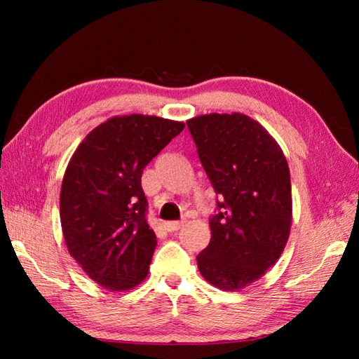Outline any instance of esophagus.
<instances>
[{
	"mask_svg": "<svg viewBox=\"0 0 359 359\" xmlns=\"http://www.w3.org/2000/svg\"><path fill=\"white\" fill-rule=\"evenodd\" d=\"M182 222H165L163 224V228L166 231H170V233H174V231H177V230H180L182 228Z\"/></svg>",
	"mask_w": 359,
	"mask_h": 359,
	"instance_id": "esophagus-1",
	"label": "esophagus"
}]
</instances>
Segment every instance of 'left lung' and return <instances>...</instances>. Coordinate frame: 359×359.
Here are the masks:
<instances>
[{
    "instance_id": "1",
    "label": "left lung",
    "mask_w": 359,
    "mask_h": 359,
    "mask_svg": "<svg viewBox=\"0 0 359 359\" xmlns=\"http://www.w3.org/2000/svg\"><path fill=\"white\" fill-rule=\"evenodd\" d=\"M197 154L224 203L197 256L205 280L238 292L261 279L284 251L293 220L287 158L269 131L242 112L187 120Z\"/></svg>"
}]
</instances>
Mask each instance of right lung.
I'll return each mask as SVG.
<instances>
[{
    "mask_svg": "<svg viewBox=\"0 0 359 359\" xmlns=\"http://www.w3.org/2000/svg\"><path fill=\"white\" fill-rule=\"evenodd\" d=\"M184 121L114 116L75 149L62 182L60 220L69 255L95 284L125 292L148 276L157 239L144 219L142 172Z\"/></svg>",
    "mask_w": 359,
    "mask_h": 359,
    "instance_id": "add662e5",
    "label": "right lung"
}]
</instances>
